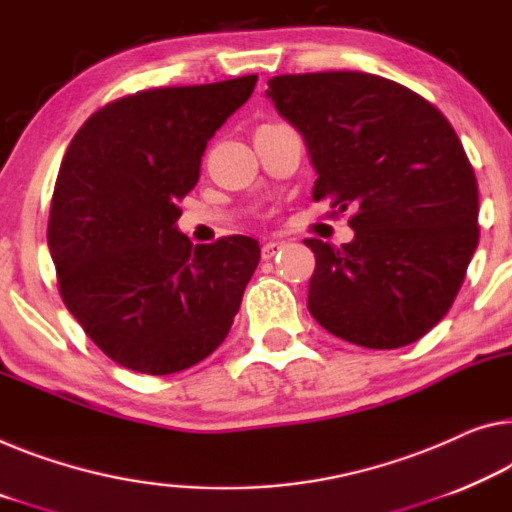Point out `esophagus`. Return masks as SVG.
Returning a JSON list of instances; mask_svg holds the SVG:
<instances>
[{
    "mask_svg": "<svg viewBox=\"0 0 512 512\" xmlns=\"http://www.w3.org/2000/svg\"><path fill=\"white\" fill-rule=\"evenodd\" d=\"M281 247H283L281 242H265L263 249H261V256L265 258V261H270L272 256H277V254H279Z\"/></svg>",
    "mask_w": 512,
    "mask_h": 512,
    "instance_id": "34e87169",
    "label": "esophagus"
}]
</instances>
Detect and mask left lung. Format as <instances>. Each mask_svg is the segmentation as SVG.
<instances>
[{"label": "left lung", "instance_id": "obj_1", "mask_svg": "<svg viewBox=\"0 0 512 512\" xmlns=\"http://www.w3.org/2000/svg\"><path fill=\"white\" fill-rule=\"evenodd\" d=\"M267 86L309 151L313 199L357 210L355 238L338 249L304 240L316 254L311 316L361 348L419 341L451 309L478 247V185L451 123L368 73L279 75Z\"/></svg>", "mask_w": 512, "mask_h": 512}]
</instances>
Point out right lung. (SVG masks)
<instances>
[{
    "mask_svg": "<svg viewBox=\"0 0 512 512\" xmlns=\"http://www.w3.org/2000/svg\"><path fill=\"white\" fill-rule=\"evenodd\" d=\"M256 80L141 91L102 107L70 141L47 247L68 311L130 371H185L231 332L261 247L247 235L194 247L176 203Z\"/></svg>",
    "mask_w": 512,
    "mask_h": 512,
    "instance_id": "obj_1",
    "label": "right lung"
}]
</instances>
